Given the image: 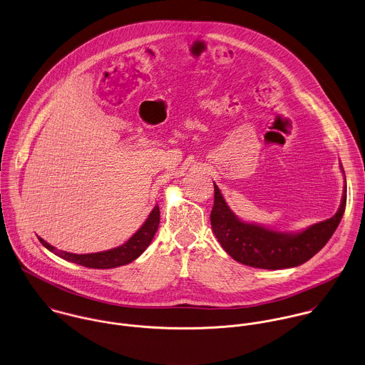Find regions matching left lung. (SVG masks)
<instances>
[{
	"mask_svg": "<svg viewBox=\"0 0 365 365\" xmlns=\"http://www.w3.org/2000/svg\"><path fill=\"white\" fill-rule=\"evenodd\" d=\"M340 168L343 170L341 165ZM346 203L347 187L344 186L341 205L331 219L313 224L300 232H281L241 221L230 210L215 183L210 221L221 247L237 262L262 269H284L302 265L327 244L341 221Z\"/></svg>",
	"mask_w": 365,
	"mask_h": 365,
	"instance_id": "8db88e82",
	"label": "left lung"
}]
</instances>
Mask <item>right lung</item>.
Listing matches in <instances>:
<instances>
[{
	"mask_svg": "<svg viewBox=\"0 0 365 365\" xmlns=\"http://www.w3.org/2000/svg\"><path fill=\"white\" fill-rule=\"evenodd\" d=\"M159 220H160L159 207L155 206L153 210L149 213L145 222L143 224V227L125 244H123L117 248L108 250V251H103V252L72 254V252H66V251H62V250H56L55 247L48 244L41 237H39V241L51 252L56 254L58 257H61L66 261H71V262L87 267V268L108 269V268L127 265V264L133 262L134 259H137L145 251L146 247L150 244V241H152V238H153V235L158 230Z\"/></svg>",
	"mask_w": 365,
	"mask_h": 365,
	"instance_id": "add662e5",
	"label": "right lung"
}]
</instances>
